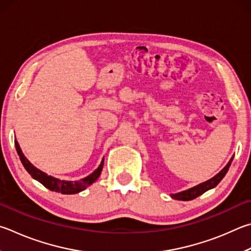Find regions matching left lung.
Masks as SVG:
<instances>
[{
    "instance_id": "left-lung-1",
    "label": "left lung",
    "mask_w": 251,
    "mask_h": 251,
    "mask_svg": "<svg viewBox=\"0 0 251 251\" xmlns=\"http://www.w3.org/2000/svg\"><path fill=\"white\" fill-rule=\"evenodd\" d=\"M233 158L234 157H231V159L228 161V163H227V165L225 166L224 169L221 170L215 176H213L212 179L205 181V182H203V183H200L198 185H195L191 189L182 191V192L170 194V197L172 199H175V200H179V201H191V200H194V199H197L198 197H200V195H202L204 192H206V191L214 189L222 181L223 177L225 176L227 171H228L229 167L231 165V161H233Z\"/></svg>"
}]
</instances>
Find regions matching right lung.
I'll list each match as a JSON object with an SVG mask.
<instances>
[{"mask_svg":"<svg viewBox=\"0 0 251 251\" xmlns=\"http://www.w3.org/2000/svg\"><path fill=\"white\" fill-rule=\"evenodd\" d=\"M15 147L23 166H24L26 171L33 176V179L40 182V183H42L44 186H46V188L49 189L50 191H54V192L62 193V194H75L85 190L89 185L94 183V182L99 179V176L101 175L103 166H104V158H103L101 161V165L98 167V169H95L92 173H91V175L83 177V179H81L79 181L60 180L52 176H48L47 173H45L42 170H39L38 168H36L33 163H31L28 159L25 157V154L23 153L17 140H15Z\"/></svg>","mask_w":251,"mask_h":251,"instance_id":"obj_1","label":"right lung"}]
</instances>
